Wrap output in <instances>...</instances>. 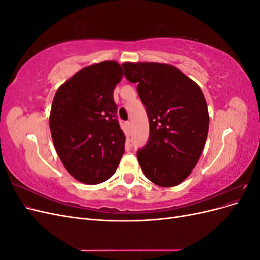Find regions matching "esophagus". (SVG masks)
I'll return each mask as SVG.
<instances>
[{
    "mask_svg": "<svg viewBox=\"0 0 260 260\" xmlns=\"http://www.w3.org/2000/svg\"><path fill=\"white\" fill-rule=\"evenodd\" d=\"M130 128H131L130 122L129 121L125 122L124 123V133H125V136H127V137L130 136Z\"/></svg>",
    "mask_w": 260,
    "mask_h": 260,
    "instance_id": "esophagus-1",
    "label": "esophagus"
}]
</instances>
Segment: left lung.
<instances>
[{"instance_id": "1", "label": "left lung", "mask_w": 260, "mask_h": 260, "mask_svg": "<svg viewBox=\"0 0 260 260\" xmlns=\"http://www.w3.org/2000/svg\"><path fill=\"white\" fill-rule=\"evenodd\" d=\"M124 76L138 83L146 107L149 138L137 153L145 177L171 187L191 175L205 146L209 115L199 86L177 67L165 62H123Z\"/></svg>"}]
</instances>
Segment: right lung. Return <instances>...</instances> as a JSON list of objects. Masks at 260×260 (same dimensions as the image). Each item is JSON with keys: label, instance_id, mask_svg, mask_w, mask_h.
<instances>
[{"label": "right lung", "instance_id": "add662e5", "mask_svg": "<svg viewBox=\"0 0 260 260\" xmlns=\"http://www.w3.org/2000/svg\"><path fill=\"white\" fill-rule=\"evenodd\" d=\"M122 68L115 60L84 67L62 83L53 99L50 130L66 170L85 184L111 178L124 153L114 90Z\"/></svg>", "mask_w": 260, "mask_h": 260}]
</instances>
